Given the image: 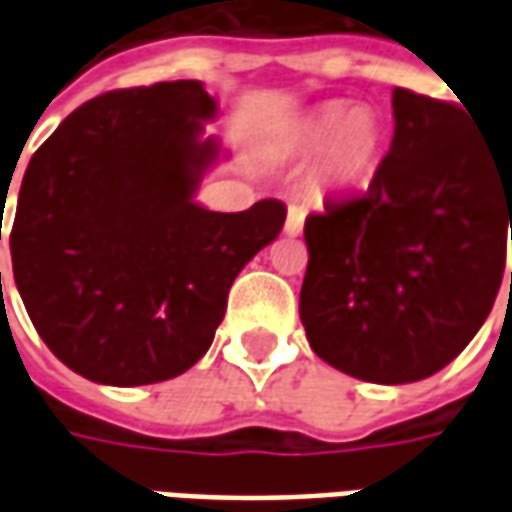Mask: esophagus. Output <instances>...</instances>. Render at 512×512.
<instances>
[{
  "label": "esophagus",
  "instance_id": "esophagus-1",
  "mask_svg": "<svg viewBox=\"0 0 512 512\" xmlns=\"http://www.w3.org/2000/svg\"><path fill=\"white\" fill-rule=\"evenodd\" d=\"M304 208L301 205H290L288 208V219H285V233L288 235H301L304 230Z\"/></svg>",
  "mask_w": 512,
  "mask_h": 512
}]
</instances>
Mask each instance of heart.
I'll return each instance as SVG.
<instances>
[{"label":"heart","mask_w":512,"mask_h":512,"mask_svg":"<svg viewBox=\"0 0 512 512\" xmlns=\"http://www.w3.org/2000/svg\"><path fill=\"white\" fill-rule=\"evenodd\" d=\"M381 131L373 115L348 112L345 106L329 104L312 112L299 128V147L304 153H321L326 178L340 186H354L373 169Z\"/></svg>","instance_id":"obj_1"}]
</instances>
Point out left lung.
I'll return each instance as SVG.
<instances>
[{
  "instance_id": "left-lung-1",
  "label": "left lung",
  "mask_w": 512,
  "mask_h": 512,
  "mask_svg": "<svg viewBox=\"0 0 512 512\" xmlns=\"http://www.w3.org/2000/svg\"><path fill=\"white\" fill-rule=\"evenodd\" d=\"M392 115V147L365 194L304 222L307 340L373 384L422 381L472 343L512 230V150L483 142L461 106L403 87Z\"/></svg>"
}]
</instances>
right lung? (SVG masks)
<instances>
[{"instance_id":"add662e5","label":"right lung","mask_w":512,"mask_h":512,"mask_svg":"<svg viewBox=\"0 0 512 512\" xmlns=\"http://www.w3.org/2000/svg\"><path fill=\"white\" fill-rule=\"evenodd\" d=\"M213 117L216 98L194 79L104 93L65 117L24 172L16 288L51 354L95 384H158L197 365L230 285L285 224L279 200L241 213L194 200L227 156L202 136Z\"/></svg>"}]
</instances>
